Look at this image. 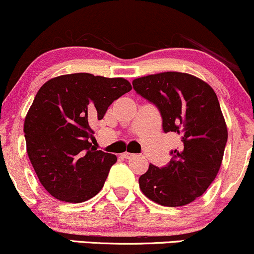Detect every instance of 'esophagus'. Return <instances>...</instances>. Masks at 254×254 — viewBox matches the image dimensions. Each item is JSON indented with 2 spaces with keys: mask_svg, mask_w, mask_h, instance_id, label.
<instances>
[{
  "mask_svg": "<svg viewBox=\"0 0 254 254\" xmlns=\"http://www.w3.org/2000/svg\"><path fill=\"white\" fill-rule=\"evenodd\" d=\"M122 155H123V158L130 159V158H132L135 154H132V153H129V152H125V153H123Z\"/></svg>",
  "mask_w": 254,
  "mask_h": 254,
  "instance_id": "esophagus-1",
  "label": "esophagus"
}]
</instances>
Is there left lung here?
<instances>
[{
    "mask_svg": "<svg viewBox=\"0 0 254 254\" xmlns=\"http://www.w3.org/2000/svg\"><path fill=\"white\" fill-rule=\"evenodd\" d=\"M137 94L157 106L164 132L181 137L164 168L149 164L138 180L142 193L159 205L178 207L201 196L221 168L228 130L216 93L200 78L163 72L136 78Z\"/></svg>",
    "mask_w": 254,
    "mask_h": 254,
    "instance_id": "1",
    "label": "left lung"
}]
</instances>
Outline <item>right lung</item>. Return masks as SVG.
Here are the masks:
<instances>
[{
  "label": "right lung",
  "instance_id": "1",
  "mask_svg": "<svg viewBox=\"0 0 254 254\" xmlns=\"http://www.w3.org/2000/svg\"><path fill=\"white\" fill-rule=\"evenodd\" d=\"M131 89L124 78L91 73L64 74L41 86L25 117L24 132L33 170L55 199L83 202L101 190L117 157L91 144L90 125Z\"/></svg>",
  "mask_w": 254,
  "mask_h": 254
}]
</instances>
